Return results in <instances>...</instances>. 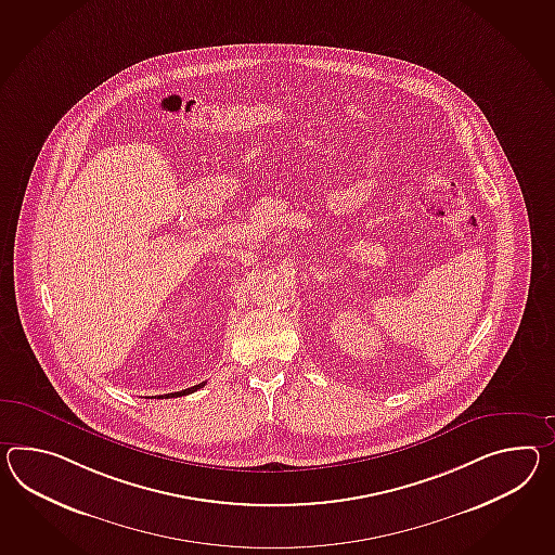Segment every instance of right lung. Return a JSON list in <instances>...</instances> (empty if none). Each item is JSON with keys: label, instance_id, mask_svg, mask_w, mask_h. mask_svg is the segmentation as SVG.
<instances>
[{"label": "right lung", "instance_id": "add662e5", "mask_svg": "<svg viewBox=\"0 0 555 555\" xmlns=\"http://www.w3.org/2000/svg\"><path fill=\"white\" fill-rule=\"evenodd\" d=\"M201 387H204V383H201V385H194V387H190V389H184V391L168 392V395H166V399H168V397H182V395H189V392H194L196 391V389H201Z\"/></svg>", "mask_w": 555, "mask_h": 555}]
</instances>
